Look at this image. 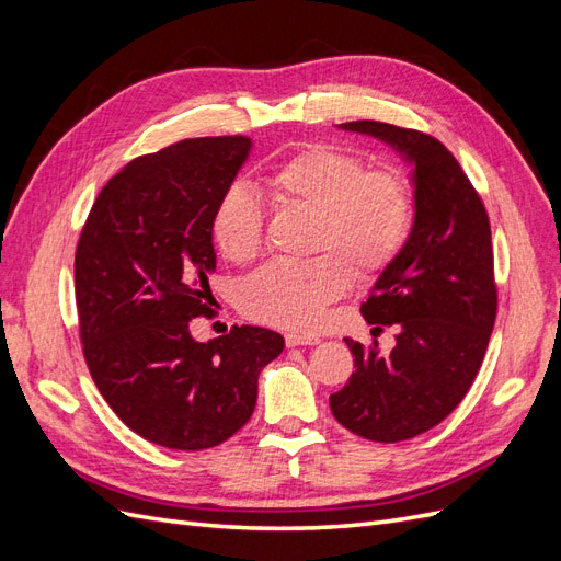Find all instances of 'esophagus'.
<instances>
[{
  "label": "esophagus",
  "mask_w": 561,
  "mask_h": 561,
  "mask_svg": "<svg viewBox=\"0 0 561 561\" xmlns=\"http://www.w3.org/2000/svg\"><path fill=\"white\" fill-rule=\"evenodd\" d=\"M320 342L318 336H307V334H285V344L287 346H316Z\"/></svg>",
  "instance_id": "obj_1"
}]
</instances>
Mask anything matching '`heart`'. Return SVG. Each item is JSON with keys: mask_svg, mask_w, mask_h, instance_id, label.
<instances>
[{"mask_svg": "<svg viewBox=\"0 0 561 561\" xmlns=\"http://www.w3.org/2000/svg\"><path fill=\"white\" fill-rule=\"evenodd\" d=\"M266 190L283 210L309 213L307 262H271L241 290L243 311L283 330L320 328L328 307L355 278L369 280L398 260L414 227L412 182L396 165L367 168L351 151L328 142L297 149L266 175ZM266 215L250 186L233 182L219 194L213 241L227 260L252 262L264 248Z\"/></svg>", "mask_w": 561, "mask_h": 561, "instance_id": "obj_1", "label": "heart"}]
</instances>
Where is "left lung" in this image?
I'll list each match as a JSON object with an SVG mask.
<instances>
[{
	"instance_id": "left-lung-1",
	"label": "left lung",
	"mask_w": 561,
	"mask_h": 561,
	"mask_svg": "<svg viewBox=\"0 0 561 561\" xmlns=\"http://www.w3.org/2000/svg\"><path fill=\"white\" fill-rule=\"evenodd\" d=\"M414 161L416 215L407 245L360 307L396 348L346 339L355 371L330 396L334 419L371 443H402L447 419L478 377L494 330L499 287L484 203L433 135L381 122H348Z\"/></svg>"
}]
</instances>
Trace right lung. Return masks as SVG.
<instances>
[{
    "instance_id": "add662e5",
    "label": "right lung",
    "mask_w": 561,
    "mask_h": 561,
    "mask_svg": "<svg viewBox=\"0 0 561 561\" xmlns=\"http://www.w3.org/2000/svg\"><path fill=\"white\" fill-rule=\"evenodd\" d=\"M250 151L245 135L192 138L133 159L98 194L75 252L81 351L130 431L198 451L241 431L285 339L241 325L201 344L213 316L210 215Z\"/></svg>"
}]
</instances>
